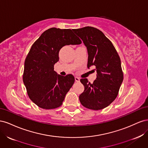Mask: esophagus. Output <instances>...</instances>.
Here are the masks:
<instances>
[{
    "mask_svg": "<svg viewBox=\"0 0 148 148\" xmlns=\"http://www.w3.org/2000/svg\"><path fill=\"white\" fill-rule=\"evenodd\" d=\"M75 82H79L80 81V79L78 77H75Z\"/></svg>",
    "mask_w": 148,
    "mask_h": 148,
    "instance_id": "esophagus-1",
    "label": "esophagus"
}]
</instances>
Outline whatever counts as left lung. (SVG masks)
Wrapping results in <instances>:
<instances>
[{
  "instance_id": "8db88e82",
  "label": "left lung",
  "mask_w": 148,
  "mask_h": 148,
  "mask_svg": "<svg viewBox=\"0 0 148 148\" xmlns=\"http://www.w3.org/2000/svg\"><path fill=\"white\" fill-rule=\"evenodd\" d=\"M73 31L87 48L88 68L95 66L97 72L93 83L86 78L80 79L84 90L79 96V101L86 108L102 109L115 99L123 82L119 56L112 43L98 29L86 26Z\"/></svg>"
}]
</instances>
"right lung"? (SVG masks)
Masks as SVG:
<instances>
[{"label": "right lung", "instance_id": "add662e5", "mask_svg": "<svg viewBox=\"0 0 148 148\" xmlns=\"http://www.w3.org/2000/svg\"><path fill=\"white\" fill-rule=\"evenodd\" d=\"M81 40L70 29L52 28L40 36L25 61L23 81L30 99L44 109L60 107L73 86L72 75H58L53 66L59 52L66 45H77Z\"/></svg>", "mask_w": 148, "mask_h": 148}]
</instances>
